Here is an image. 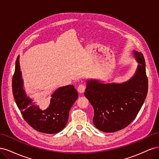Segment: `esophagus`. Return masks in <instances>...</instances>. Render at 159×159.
<instances>
[{
    "label": "esophagus",
    "mask_w": 159,
    "mask_h": 159,
    "mask_svg": "<svg viewBox=\"0 0 159 159\" xmlns=\"http://www.w3.org/2000/svg\"><path fill=\"white\" fill-rule=\"evenodd\" d=\"M85 84H80L78 85V90L80 93H83L84 91H85Z\"/></svg>",
    "instance_id": "34e87169"
}]
</instances>
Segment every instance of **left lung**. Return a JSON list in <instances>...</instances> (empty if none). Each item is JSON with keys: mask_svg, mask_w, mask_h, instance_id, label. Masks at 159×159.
Wrapping results in <instances>:
<instances>
[{"mask_svg": "<svg viewBox=\"0 0 159 159\" xmlns=\"http://www.w3.org/2000/svg\"><path fill=\"white\" fill-rule=\"evenodd\" d=\"M139 66L133 78L117 84L88 82L84 95L94 109L93 122L105 133H113L127 127L136 118L146 99L148 79L142 53L134 52Z\"/></svg>", "mask_w": 159, "mask_h": 159, "instance_id": "8db88e82", "label": "left lung"}]
</instances>
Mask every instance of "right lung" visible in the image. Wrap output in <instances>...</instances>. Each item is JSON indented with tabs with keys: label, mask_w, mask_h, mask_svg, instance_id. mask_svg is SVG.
Returning <instances> with one entry per match:
<instances>
[{
	"label": "right lung",
	"mask_w": 159,
	"mask_h": 159,
	"mask_svg": "<svg viewBox=\"0 0 159 159\" xmlns=\"http://www.w3.org/2000/svg\"><path fill=\"white\" fill-rule=\"evenodd\" d=\"M18 60V56L12 88L14 100L24 119L37 131L48 134L61 131L68 122L71 107L78 99L76 89L72 85L58 88L51 96L50 106L44 111L41 110L33 103V100L26 97L24 91Z\"/></svg>",
	"instance_id": "obj_1"
}]
</instances>
